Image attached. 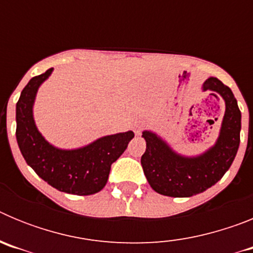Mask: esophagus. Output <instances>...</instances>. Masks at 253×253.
<instances>
[{"label": "esophagus", "mask_w": 253, "mask_h": 253, "mask_svg": "<svg viewBox=\"0 0 253 253\" xmlns=\"http://www.w3.org/2000/svg\"><path fill=\"white\" fill-rule=\"evenodd\" d=\"M140 125L139 124H135L134 125V133H135V135H140Z\"/></svg>", "instance_id": "34e87169"}]
</instances>
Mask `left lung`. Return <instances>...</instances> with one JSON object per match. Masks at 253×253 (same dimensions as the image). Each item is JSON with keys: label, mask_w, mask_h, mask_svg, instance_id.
Wrapping results in <instances>:
<instances>
[{"label": "left lung", "mask_w": 253, "mask_h": 253, "mask_svg": "<svg viewBox=\"0 0 253 253\" xmlns=\"http://www.w3.org/2000/svg\"><path fill=\"white\" fill-rule=\"evenodd\" d=\"M215 91L225 102L222 128L215 144L203 154L186 157L176 153L153 131L144 130L147 148L140 158L152 189L161 195L190 198L215 185L229 169L240 147L241 111L233 92L215 77L203 84V91Z\"/></svg>", "instance_id": "1"}]
</instances>
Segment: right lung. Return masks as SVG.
<instances>
[{
    "instance_id": "right-lung-1",
    "label": "right lung",
    "mask_w": 253,
    "mask_h": 253,
    "mask_svg": "<svg viewBox=\"0 0 253 253\" xmlns=\"http://www.w3.org/2000/svg\"><path fill=\"white\" fill-rule=\"evenodd\" d=\"M53 72L35 76L21 91L16 104V139L26 163L54 189L73 195H92L106 185L111 165L134 138L131 130L99 138L77 149H59L46 142L33 116L40 84Z\"/></svg>"
}]
</instances>
